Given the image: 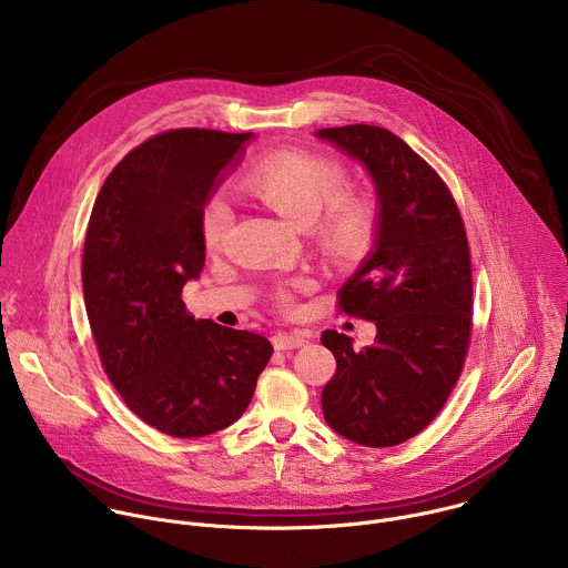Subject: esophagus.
Instances as JSON below:
<instances>
[{
    "instance_id": "esophagus-1",
    "label": "esophagus",
    "mask_w": 568,
    "mask_h": 568,
    "mask_svg": "<svg viewBox=\"0 0 568 568\" xmlns=\"http://www.w3.org/2000/svg\"><path fill=\"white\" fill-rule=\"evenodd\" d=\"M310 339L307 333H276L274 335V348L276 351H294L305 346Z\"/></svg>"
}]
</instances>
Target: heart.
<instances>
[{
    "label": "heart",
    "instance_id": "1",
    "mask_svg": "<svg viewBox=\"0 0 568 568\" xmlns=\"http://www.w3.org/2000/svg\"><path fill=\"white\" fill-rule=\"evenodd\" d=\"M346 182L339 161L303 150L272 152L256 161L245 175V186L276 213L301 226L316 220L321 237L335 254L357 256L379 229V209L371 195L344 193ZM229 224V200L222 193L211 195L202 206V237L209 247L220 245ZM307 285V278L281 285L276 301L290 310L294 290H305Z\"/></svg>",
    "mask_w": 568,
    "mask_h": 568
}]
</instances>
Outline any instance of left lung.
Segmentation results:
<instances>
[{
    "instance_id": "left-lung-1",
    "label": "left lung",
    "mask_w": 568,
    "mask_h": 568,
    "mask_svg": "<svg viewBox=\"0 0 568 568\" xmlns=\"http://www.w3.org/2000/svg\"><path fill=\"white\" fill-rule=\"evenodd\" d=\"M316 136L359 159L379 197L373 252L339 290V312L373 321L375 344L323 331L337 359L323 386L326 423L366 447L420 434L445 407L471 337V263L456 200L427 161L377 125L323 128Z\"/></svg>"
}]
</instances>
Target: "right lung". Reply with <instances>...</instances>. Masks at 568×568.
Here are the masks:
<instances>
[{"mask_svg":"<svg viewBox=\"0 0 568 568\" xmlns=\"http://www.w3.org/2000/svg\"><path fill=\"white\" fill-rule=\"evenodd\" d=\"M250 136L180 128L145 139L108 175L88 224L83 294L103 371L134 416L175 438L233 425L274 353L182 301L206 258L202 206Z\"/></svg>","mask_w":568,"mask_h":568,"instance_id":"1","label":"right lung"}]
</instances>
